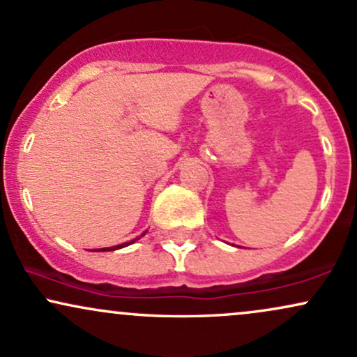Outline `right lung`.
Segmentation results:
<instances>
[{
	"instance_id": "add662e5",
	"label": "right lung",
	"mask_w": 357,
	"mask_h": 357,
	"mask_svg": "<svg viewBox=\"0 0 357 357\" xmlns=\"http://www.w3.org/2000/svg\"><path fill=\"white\" fill-rule=\"evenodd\" d=\"M146 235V231L142 233L141 236H144ZM141 236H137V238H134V240H130V241H126V243H121V245H116V247H107V248H100V250H93V252H114V250H119V248H124V247H127V245H132L134 241L136 240H139L141 238Z\"/></svg>"
}]
</instances>
